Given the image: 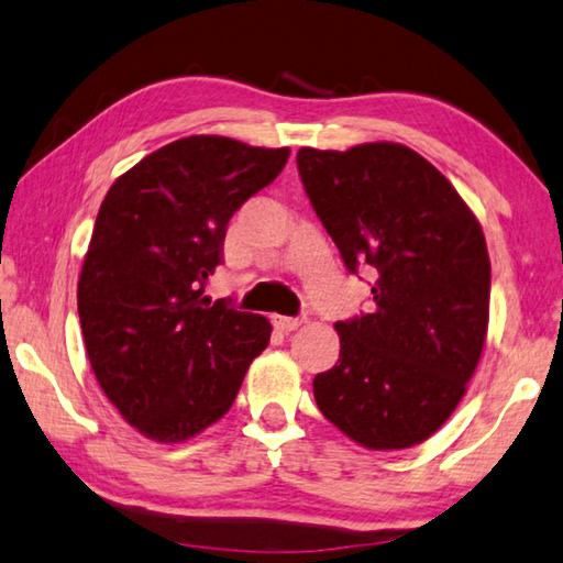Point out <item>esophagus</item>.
I'll list each match as a JSON object with an SVG mask.
<instances>
[{"label":"esophagus","instance_id":"1","mask_svg":"<svg viewBox=\"0 0 563 563\" xmlns=\"http://www.w3.org/2000/svg\"><path fill=\"white\" fill-rule=\"evenodd\" d=\"M272 323L279 331H284V333H289V331H297L301 323H303V319H294V317H272Z\"/></svg>","mask_w":563,"mask_h":563}]
</instances>
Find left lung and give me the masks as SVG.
<instances>
[{"mask_svg":"<svg viewBox=\"0 0 563 563\" xmlns=\"http://www.w3.org/2000/svg\"><path fill=\"white\" fill-rule=\"evenodd\" d=\"M297 165L346 269L376 274V309L336 323L341 353L313 378L317 406L368 450L420 445L455 412L487 339L482 227L408 145L301 147Z\"/></svg>","mask_w":563,"mask_h":563,"instance_id":"left-lung-1","label":"left lung"}]
</instances>
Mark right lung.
Returning <instances> with one entry per match:
<instances>
[{
    "mask_svg": "<svg viewBox=\"0 0 563 563\" xmlns=\"http://www.w3.org/2000/svg\"><path fill=\"white\" fill-rule=\"evenodd\" d=\"M289 147L222 135L163 145L111 185L78 276V319L98 386L128 426L183 442L220 420L272 323L205 297L230 217L269 185Z\"/></svg>",
    "mask_w": 563,
    "mask_h": 563,
    "instance_id": "add662e5",
    "label": "right lung"
}]
</instances>
